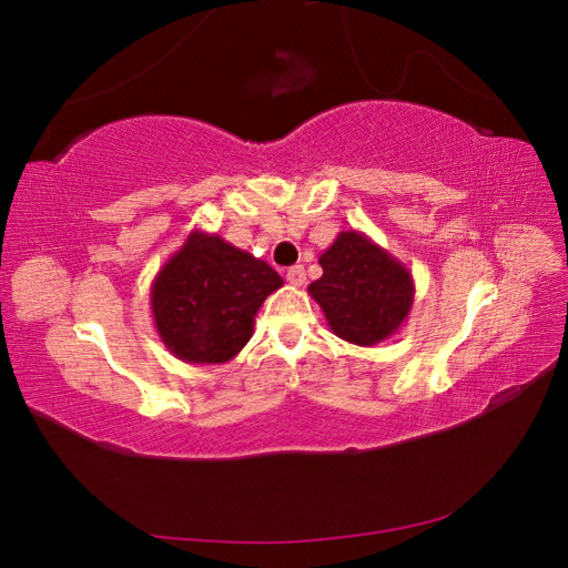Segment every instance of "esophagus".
Masks as SVG:
<instances>
[{
    "mask_svg": "<svg viewBox=\"0 0 568 568\" xmlns=\"http://www.w3.org/2000/svg\"><path fill=\"white\" fill-rule=\"evenodd\" d=\"M286 282L291 286H303L305 284V267L303 265H294L286 270Z\"/></svg>",
    "mask_w": 568,
    "mask_h": 568,
    "instance_id": "esophagus-1",
    "label": "esophagus"
}]
</instances>
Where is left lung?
<instances>
[{"label": "left lung", "instance_id": "obj_1", "mask_svg": "<svg viewBox=\"0 0 568 568\" xmlns=\"http://www.w3.org/2000/svg\"><path fill=\"white\" fill-rule=\"evenodd\" d=\"M322 277L307 286L332 332L355 343L376 346L390 338L415 303L412 272L363 232H338L320 255Z\"/></svg>", "mask_w": 568, "mask_h": 568}]
</instances>
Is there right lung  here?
Returning a JSON list of instances; mask_svg holds the SVG:
<instances>
[{
	"label": "right lung",
	"mask_w": 568,
	"mask_h": 568,
	"mask_svg": "<svg viewBox=\"0 0 568 568\" xmlns=\"http://www.w3.org/2000/svg\"><path fill=\"white\" fill-rule=\"evenodd\" d=\"M280 286L261 257L194 230L153 277V326L182 363L222 365L246 346L257 311Z\"/></svg>",
	"instance_id": "obj_1"
}]
</instances>
